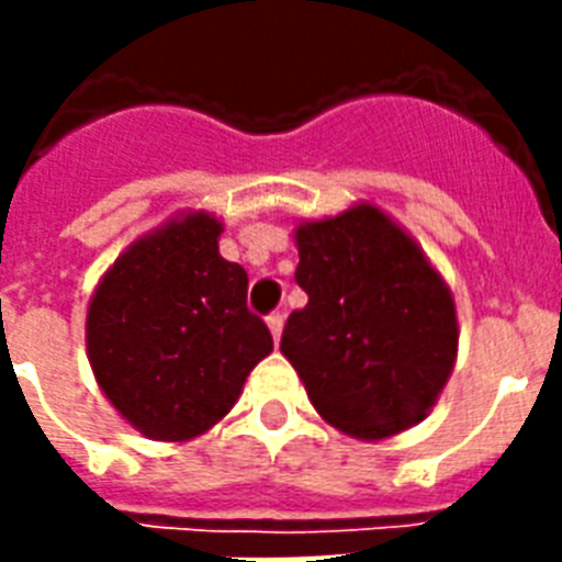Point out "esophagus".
<instances>
[{
  "label": "esophagus",
  "instance_id": "34e87169",
  "mask_svg": "<svg viewBox=\"0 0 562 562\" xmlns=\"http://www.w3.org/2000/svg\"><path fill=\"white\" fill-rule=\"evenodd\" d=\"M265 321H268V329H271L273 341H280L282 324H285V315H282V312H271V315L265 317Z\"/></svg>",
  "mask_w": 562,
  "mask_h": 562
}]
</instances>
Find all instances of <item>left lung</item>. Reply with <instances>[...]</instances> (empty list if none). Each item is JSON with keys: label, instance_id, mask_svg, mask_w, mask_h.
<instances>
[{"label": "left lung", "instance_id": "8db88e82", "mask_svg": "<svg viewBox=\"0 0 562 562\" xmlns=\"http://www.w3.org/2000/svg\"><path fill=\"white\" fill-rule=\"evenodd\" d=\"M294 280L308 303L282 329V356L317 414L379 440L414 426L452 373V294L384 212L356 206L297 229Z\"/></svg>", "mask_w": 562, "mask_h": 562}]
</instances>
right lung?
I'll use <instances>...</instances> for the list:
<instances>
[{
  "label": "right lung",
  "instance_id": "1",
  "mask_svg": "<svg viewBox=\"0 0 562 562\" xmlns=\"http://www.w3.org/2000/svg\"><path fill=\"white\" fill-rule=\"evenodd\" d=\"M206 212L139 238L101 280L87 352L113 408L154 440H189L236 405L247 373L273 350L247 308V271L218 254Z\"/></svg>",
  "mask_w": 562,
  "mask_h": 562
}]
</instances>
